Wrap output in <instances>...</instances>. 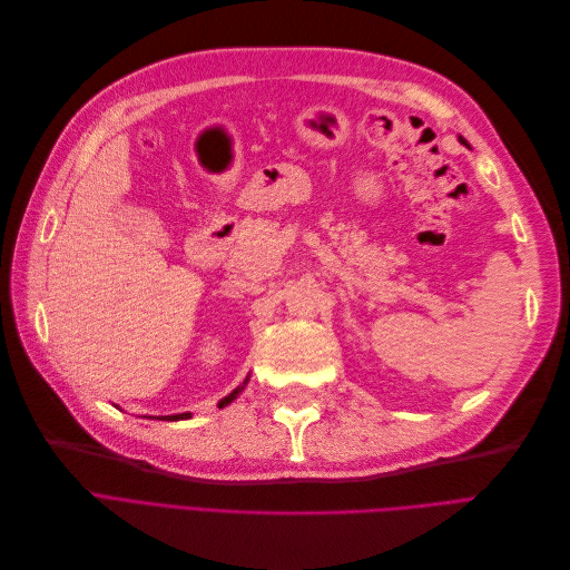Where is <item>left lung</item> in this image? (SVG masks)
I'll use <instances>...</instances> for the list:
<instances>
[{"mask_svg":"<svg viewBox=\"0 0 570 570\" xmlns=\"http://www.w3.org/2000/svg\"><path fill=\"white\" fill-rule=\"evenodd\" d=\"M459 141H462V144H466V141H464V139H462V137H459Z\"/></svg>","mask_w":570,"mask_h":570,"instance_id":"obj_1","label":"left lung"}]
</instances>
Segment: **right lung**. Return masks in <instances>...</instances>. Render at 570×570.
I'll list each match as a JSON object with an SVG mask.
<instances>
[{"mask_svg":"<svg viewBox=\"0 0 570 570\" xmlns=\"http://www.w3.org/2000/svg\"><path fill=\"white\" fill-rule=\"evenodd\" d=\"M246 383H248V377H246ZM243 383V385H246ZM243 385L240 387H236L229 396H225V399H220V403H218V409H225V405H229L238 394H240V390H243ZM187 417H193V413H180V415H165V417H159V420H169V422H176V420H187Z\"/></svg>","mask_w":570,"mask_h":570,"instance_id":"add662e5","label":"right lung"}]
</instances>
